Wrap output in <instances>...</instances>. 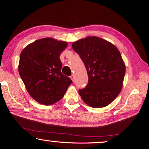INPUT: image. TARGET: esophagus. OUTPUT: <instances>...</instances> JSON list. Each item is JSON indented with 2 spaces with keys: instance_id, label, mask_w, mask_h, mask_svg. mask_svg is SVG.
I'll list each match as a JSON object with an SVG mask.
<instances>
[{
  "instance_id": "1",
  "label": "esophagus",
  "mask_w": 149,
  "mask_h": 149,
  "mask_svg": "<svg viewBox=\"0 0 149 149\" xmlns=\"http://www.w3.org/2000/svg\"><path fill=\"white\" fill-rule=\"evenodd\" d=\"M70 78H71V80H72V82H74V74H72L71 77H70Z\"/></svg>"
}]
</instances>
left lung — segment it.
<instances>
[{"instance_id":"left-lung-1","label":"left lung","mask_w":149,"mask_h":149,"mask_svg":"<svg viewBox=\"0 0 149 149\" xmlns=\"http://www.w3.org/2000/svg\"><path fill=\"white\" fill-rule=\"evenodd\" d=\"M88 72V84L78 90L84 102L92 108L109 105L121 90L125 65L116 46L92 36L72 44Z\"/></svg>"}]
</instances>
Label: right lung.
Returning <instances> with one entry per match:
<instances>
[{"label":"right lung","mask_w":149,"mask_h":149,"mask_svg":"<svg viewBox=\"0 0 149 149\" xmlns=\"http://www.w3.org/2000/svg\"><path fill=\"white\" fill-rule=\"evenodd\" d=\"M67 46V42L47 38L33 42L21 53L19 74L30 96L39 103L57 102L72 83L61 72L60 56Z\"/></svg>","instance_id":"1"}]
</instances>
